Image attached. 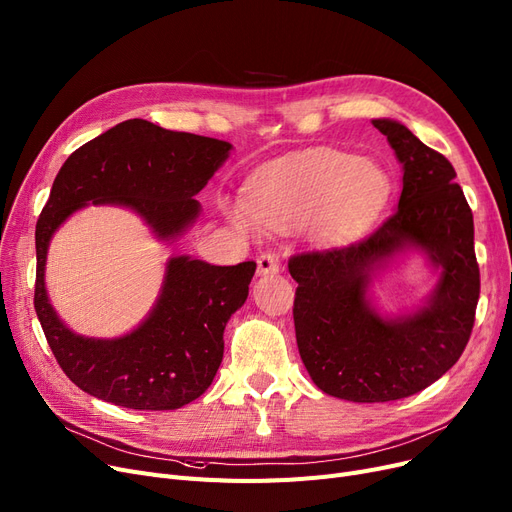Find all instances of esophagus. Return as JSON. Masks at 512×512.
<instances>
[{
  "label": "esophagus",
  "instance_id": "1",
  "mask_svg": "<svg viewBox=\"0 0 512 512\" xmlns=\"http://www.w3.org/2000/svg\"><path fill=\"white\" fill-rule=\"evenodd\" d=\"M280 272V261L272 253H263L257 257V276H274Z\"/></svg>",
  "mask_w": 512,
  "mask_h": 512
}]
</instances>
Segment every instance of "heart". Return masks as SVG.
Masks as SVG:
<instances>
[{
  "label": "heart",
  "mask_w": 512,
  "mask_h": 512,
  "mask_svg": "<svg viewBox=\"0 0 512 512\" xmlns=\"http://www.w3.org/2000/svg\"><path fill=\"white\" fill-rule=\"evenodd\" d=\"M387 173L368 159L335 148H316L253 177L244 198H221V209L242 232L307 226L320 247L353 240L381 211Z\"/></svg>",
  "instance_id": "1"
}]
</instances>
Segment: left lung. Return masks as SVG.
<instances>
[{
  "instance_id": "obj_1",
  "label": "left lung",
  "mask_w": 512,
  "mask_h": 512,
  "mask_svg": "<svg viewBox=\"0 0 512 512\" xmlns=\"http://www.w3.org/2000/svg\"><path fill=\"white\" fill-rule=\"evenodd\" d=\"M402 165L397 211L345 249L288 261L295 278V335L316 387L358 404L414 395L446 374L469 343L479 301L473 213L452 163L393 119H372ZM418 250L438 274L416 310L383 315L373 280Z\"/></svg>"
}]
</instances>
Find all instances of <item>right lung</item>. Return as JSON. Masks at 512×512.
Returning a JSON list of instances; mask_svg holds the SVG:
<instances>
[{
    "label": "right lung",
    "instance_id": "add662e5",
    "mask_svg": "<svg viewBox=\"0 0 512 512\" xmlns=\"http://www.w3.org/2000/svg\"><path fill=\"white\" fill-rule=\"evenodd\" d=\"M232 144L129 119L77 148L60 167L35 228V311L69 379L104 402L131 410H177L201 397L224 358V330L249 297L255 261L211 265L190 255L165 263L146 318L113 339L83 337L50 303L46 261L52 236L79 209L113 205L136 213L171 244L201 215V192Z\"/></svg>",
    "mask_w": 512,
    "mask_h": 512
}]
</instances>
